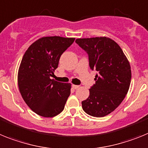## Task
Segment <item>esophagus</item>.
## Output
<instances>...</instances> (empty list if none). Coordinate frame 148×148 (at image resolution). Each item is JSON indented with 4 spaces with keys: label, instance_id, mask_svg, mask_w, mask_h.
I'll return each mask as SVG.
<instances>
[{
    "label": "esophagus",
    "instance_id": "1",
    "mask_svg": "<svg viewBox=\"0 0 148 148\" xmlns=\"http://www.w3.org/2000/svg\"><path fill=\"white\" fill-rule=\"evenodd\" d=\"M79 86H77V85H72V88L74 89H77V88H79Z\"/></svg>",
    "mask_w": 148,
    "mask_h": 148
}]
</instances>
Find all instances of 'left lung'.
Returning <instances> with one entry per match:
<instances>
[{"instance_id":"1","label":"left lung","mask_w":148,"mask_h":148,"mask_svg":"<svg viewBox=\"0 0 148 148\" xmlns=\"http://www.w3.org/2000/svg\"><path fill=\"white\" fill-rule=\"evenodd\" d=\"M76 42L88 55L89 66L96 70L95 84L82 107L93 117H104L116 109L127 94L131 68L120 46L108 37L77 38Z\"/></svg>"}]
</instances>
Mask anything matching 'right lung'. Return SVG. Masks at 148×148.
Returning a JSON list of instances; mask_svg holds the SVG:
<instances>
[{
  "label": "right lung",
  "instance_id": "1",
  "mask_svg": "<svg viewBox=\"0 0 148 148\" xmlns=\"http://www.w3.org/2000/svg\"><path fill=\"white\" fill-rule=\"evenodd\" d=\"M75 38L45 36L33 42L26 51L18 72L21 97L37 115L52 118L64 110L71 94V83L51 79L61 55Z\"/></svg>",
  "mask_w": 148,
  "mask_h": 148
}]
</instances>
